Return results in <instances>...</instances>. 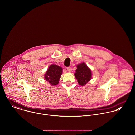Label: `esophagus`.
Masks as SVG:
<instances>
[{
    "label": "esophagus",
    "instance_id": "34e87169",
    "mask_svg": "<svg viewBox=\"0 0 135 135\" xmlns=\"http://www.w3.org/2000/svg\"><path fill=\"white\" fill-rule=\"evenodd\" d=\"M72 68L71 67H68L67 68V71L68 72H71L72 71Z\"/></svg>",
    "mask_w": 135,
    "mask_h": 135
}]
</instances>
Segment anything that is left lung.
I'll return each instance as SVG.
<instances>
[{
	"instance_id": "8db88e82",
	"label": "left lung",
	"mask_w": 135,
	"mask_h": 135,
	"mask_svg": "<svg viewBox=\"0 0 135 135\" xmlns=\"http://www.w3.org/2000/svg\"><path fill=\"white\" fill-rule=\"evenodd\" d=\"M74 75L78 84L81 86H85L91 79L92 73L91 70L84 62H83L77 64Z\"/></svg>"
}]
</instances>
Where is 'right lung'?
<instances>
[{
  "instance_id": "obj_1",
  "label": "right lung",
  "mask_w": 135,
  "mask_h": 135,
  "mask_svg": "<svg viewBox=\"0 0 135 135\" xmlns=\"http://www.w3.org/2000/svg\"><path fill=\"white\" fill-rule=\"evenodd\" d=\"M62 73V68L57 65L51 64L49 66L45 74V79L52 86L58 85Z\"/></svg>"
}]
</instances>
